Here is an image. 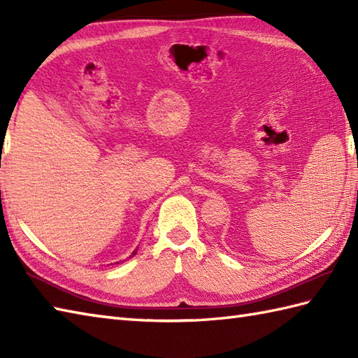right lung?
<instances>
[{
	"instance_id": "add662e5",
	"label": "right lung",
	"mask_w": 358,
	"mask_h": 358,
	"mask_svg": "<svg viewBox=\"0 0 358 358\" xmlns=\"http://www.w3.org/2000/svg\"><path fill=\"white\" fill-rule=\"evenodd\" d=\"M134 254H135V252H134Z\"/></svg>"
}]
</instances>
